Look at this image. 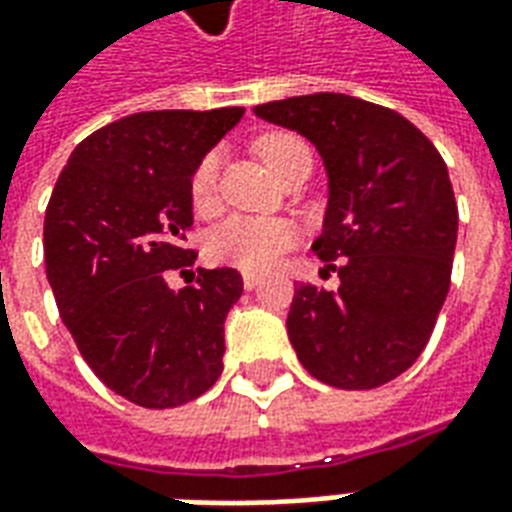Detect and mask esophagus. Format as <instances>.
I'll use <instances>...</instances> for the list:
<instances>
[{
    "label": "esophagus",
    "instance_id": "obj_1",
    "mask_svg": "<svg viewBox=\"0 0 512 512\" xmlns=\"http://www.w3.org/2000/svg\"><path fill=\"white\" fill-rule=\"evenodd\" d=\"M257 285H260V276H257V274H244V287H246V290H255Z\"/></svg>",
    "mask_w": 512,
    "mask_h": 512
}]
</instances>
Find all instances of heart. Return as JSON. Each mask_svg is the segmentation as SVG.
I'll use <instances>...</instances> for the list:
<instances>
[{
    "label": "heart",
    "instance_id": "heart-1",
    "mask_svg": "<svg viewBox=\"0 0 512 512\" xmlns=\"http://www.w3.org/2000/svg\"><path fill=\"white\" fill-rule=\"evenodd\" d=\"M301 140L285 132H274L257 140V154L266 162L271 173L282 162L287 151L298 146ZM217 176L219 157L211 151L198 162V168L189 181V195L198 211H211L217 206ZM295 241V227L287 219L268 217H227L219 222L211 236H208V255L227 263V266L244 268V271H268L276 266L285 249H290Z\"/></svg>",
    "mask_w": 512,
    "mask_h": 512
}]
</instances>
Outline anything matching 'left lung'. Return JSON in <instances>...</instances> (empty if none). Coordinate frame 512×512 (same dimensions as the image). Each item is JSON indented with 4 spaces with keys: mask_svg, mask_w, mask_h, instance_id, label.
Instances as JSON below:
<instances>
[{
    "mask_svg": "<svg viewBox=\"0 0 512 512\" xmlns=\"http://www.w3.org/2000/svg\"><path fill=\"white\" fill-rule=\"evenodd\" d=\"M255 116L304 135L328 176L312 252L339 260L342 285L295 287V355L325 385L380 388L418 361L448 295L458 236L448 168L412 121L350 94L287 97Z\"/></svg>",
    "mask_w": 512,
    "mask_h": 512,
    "instance_id": "1",
    "label": "left lung"
}]
</instances>
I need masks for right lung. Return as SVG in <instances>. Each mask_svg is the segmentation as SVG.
Returning <instances> with one entry per match:
<instances>
[{
  "label": "right lung",
  "instance_id": "1",
  "mask_svg": "<svg viewBox=\"0 0 512 512\" xmlns=\"http://www.w3.org/2000/svg\"><path fill=\"white\" fill-rule=\"evenodd\" d=\"M244 108L132 113L81 140L45 211V274L83 361L113 393L168 410L222 374L236 268H198L184 290L168 271L195 263L189 181ZM184 274V271H181Z\"/></svg>",
  "mask_w": 512,
  "mask_h": 512
}]
</instances>
